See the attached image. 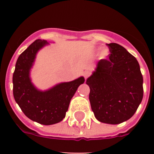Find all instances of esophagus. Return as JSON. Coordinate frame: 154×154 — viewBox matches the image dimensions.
Wrapping results in <instances>:
<instances>
[{
	"mask_svg": "<svg viewBox=\"0 0 154 154\" xmlns=\"http://www.w3.org/2000/svg\"><path fill=\"white\" fill-rule=\"evenodd\" d=\"M89 74H90V73H89V72H88V71H85V72H84L83 75H84V77H85V79L88 78V77L89 76Z\"/></svg>",
	"mask_w": 154,
	"mask_h": 154,
	"instance_id": "34e87169",
	"label": "esophagus"
}]
</instances>
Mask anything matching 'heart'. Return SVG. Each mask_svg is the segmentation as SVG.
Listing matches in <instances>:
<instances>
[{
	"mask_svg": "<svg viewBox=\"0 0 154 154\" xmlns=\"http://www.w3.org/2000/svg\"><path fill=\"white\" fill-rule=\"evenodd\" d=\"M109 53L108 50L104 49L103 51H102V53H101V58H107V57H108V55H109Z\"/></svg>",
	"mask_w": 154,
	"mask_h": 154,
	"instance_id": "b5f03b06",
	"label": "heart"
}]
</instances>
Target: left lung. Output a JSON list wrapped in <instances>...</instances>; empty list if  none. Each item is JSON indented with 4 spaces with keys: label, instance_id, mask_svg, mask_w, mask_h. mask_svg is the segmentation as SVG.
<instances>
[{
    "label": "left lung",
    "instance_id": "8db88e82",
    "mask_svg": "<svg viewBox=\"0 0 154 154\" xmlns=\"http://www.w3.org/2000/svg\"><path fill=\"white\" fill-rule=\"evenodd\" d=\"M110 54L87 79L89 101L101 123L119 124L134 115L143 96V75L137 58L116 43L106 44Z\"/></svg>",
    "mask_w": 154,
    "mask_h": 154
}]
</instances>
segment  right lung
<instances>
[{"instance_id":"obj_1","label":"right lung","mask_w":154,"mask_h":154,"mask_svg":"<svg viewBox=\"0 0 154 154\" xmlns=\"http://www.w3.org/2000/svg\"><path fill=\"white\" fill-rule=\"evenodd\" d=\"M48 44L47 41L38 39L18 57L13 74V94L27 117L40 124L52 125L65 117L71 99L85 79L82 76L45 91L35 88L30 78V70L38 51Z\"/></svg>"}]
</instances>
